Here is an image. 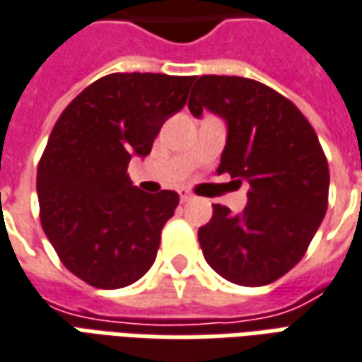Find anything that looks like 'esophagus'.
I'll return each mask as SVG.
<instances>
[{"mask_svg": "<svg viewBox=\"0 0 362 362\" xmlns=\"http://www.w3.org/2000/svg\"><path fill=\"white\" fill-rule=\"evenodd\" d=\"M192 198H194V196H192L189 192H180V202H182V204H186V202H189Z\"/></svg>", "mask_w": 362, "mask_h": 362, "instance_id": "esophagus-1", "label": "esophagus"}]
</instances>
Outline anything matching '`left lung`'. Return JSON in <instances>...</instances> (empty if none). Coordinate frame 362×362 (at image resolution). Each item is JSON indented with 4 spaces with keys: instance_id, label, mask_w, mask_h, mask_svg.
I'll return each instance as SVG.
<instances>
[{
    "instance_id": "1",
    "label": "left lung",
    "mask_w": 362,
    "mask_h": 362,
    "mask_svg": "<svg viewBox=\"0 0 362 362\" xmlns=\"http://www.w3.org/2000/svg\"><path fill=\"white\" fill-rule=\"evenodd\" d=\"M194 117L211 111L227 127L217 173L247 184L241 214L216 204L198 239L207 264L241 286H264L304 257L323 221L329 168L310 121L284 95L239 76H199Z\"/></svg>"
}]
</instances>
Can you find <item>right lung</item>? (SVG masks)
Listing matches in <instances>:
<instances>
[{
    "label": "right lung",
    "mask_w": 362,
    "mask_h": 362,
    "mask_svg": "<svg viewBox=\"0 0 362 362\" xmlns=\"http://www.w3.org/2000/svg\"><path fill=\"white\" fill-rule=\"evenodd\" d=\"M196 76L110 74L62 111L37 170L40 223L72 274L103 290L137 282L156 259L178 194L129 180L164 121L186 105Z\"/></svg>",
    "instance_id": "1"
}]
</instances>
